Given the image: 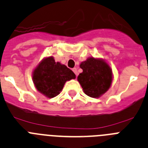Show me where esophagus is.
Returning <instances> with one entry per match:
<instances>
[{"mask_svg":"<svg viewBox=\"0 0 148 148\" xmlns=\"http://www.w3.org/2000/svg\"><path fill=\"white\" fill-rule=\"evenodd\" d=\"M73 73H75V75H76V76H78V75H79V73H78V70H77V68H73Z\"/></svg>","mask_w":148,"mask_h":148,"instance_id":"esophagus-1","label":"esophagus"}]
</instances>
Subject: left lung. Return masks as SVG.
<instances>
[{"label": "left lung", "mask_w": 148, "mask_h": 148, "mask_svg": "<svg viewBox=\"0 0 148 148\" xmlns=\"http://www.w3.org/2000/svg\"><path fill=\"white\" fill-rule=\"evenodd\" d=\"M80 67L83 72L78 76V81L85 94L98 98L109 89L112 82V71L105 60L92 57L82 62Z\"/></svg>", "instance_id": "1"}]
</instances>
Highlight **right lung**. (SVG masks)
<instances>
[{"label":"right lung","instance_id":"obj_1","mask_svg":"<svg viewBox=\"0 0 148 148\" xmlns=\"http://www.w3.org/2000/svg\"><path fill=\"white\" fill-rule=\"evenodd\" d=\"M75 79L71 69L53 57L45 58L33 73V81L38 91L49 98L56 97L61 91L66 81Z\"/></svg>","mask_w":148,"mask_h":148}]
</instances>
